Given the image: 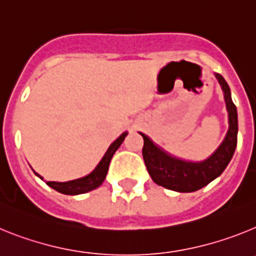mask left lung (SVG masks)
Returning a JSON list of instances; mask_svg holds the SVG:
<instances>
[{"mask_svg": "<svg viewBox=\"0 0 256 256\" xmlns=\"http://www.w3.org/2000/svg\"><path fill=\"white\" fill-rule=\"evenodd\" d=\"M216 78L224 92L226 105L230 112V130L223 144L209 159L201 162L178 160L156 148L148 136L141 133L144 137L142 156L148 174L156 184L173 191L194 192L209 184L227 168L237 146V110L236 105L230 98V87L224 78L219 74H216Z\"/></svg>", "mask_w": 256, "mask_h": 256, "instance_id": "left-lung-1", "label": "left lung"}]
</instances>
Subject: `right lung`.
I'll return each mask as SVG.
<instances>
[{"label":"right lung","instance_id":"1","mask_svg":"<svg viewBox=\"0 0 256 256\" xmlns=\"http://www.w3.org/2000/svg\"><path fill=\"white\" fill-rule=\"evenodd\" d=\"M126 136V132L123 133V134H122L116 141L112 142V146L108 148L105 156H104L102 160L100 162V164L97 165L96 169H94L91 174H88V176H86V177L83 178H79V180H69V182H46V183L51 187V188L60 192V194H65V195H79V194H86V192L97 188L98 186H101V183H102L104 180H105L106 174H108V170L110 160H112L115 151L119 148L122 142L124 141ZM38 177H40V180H44L40 176H38Z\"/></svg>","mask_w":256,"mask_h":256}]
</instances>
